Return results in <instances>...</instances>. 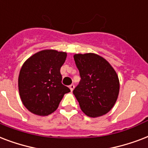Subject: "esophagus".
I'll use <instances>...</instances> for the list:
<instances>
[{
	"instance_id": "obj_1",
	"label": "esophagus",
	"mask_w": 148,
	"mask_h": 148,
	"mask_svg": "<svg viewBox=\"0 0 148 148\" xmlns=\"http://www.w3.org/2000/svg\"><path fill=\"white\" fill-rule=\"evenodd\" d=\"M74 88H75V86L73 84H71L70 86H69V89H70L71 91H73V90H74Z\"/></svg>"
}]
</instances>
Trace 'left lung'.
Masks as SVG:
<instances>
[{
    "mask_svg": "<svg viewBox=\"0 0 148 148\" xmlns=\"http://www.w3.org/2000/svg\"><path fill=\"white\" fill-rule=\"evenodd\" d=\"M73 57L81 77L73 90L80 108L90 117L106 114L117 99V74L105 58L97 54H75Z\"/></svg>",
    "mask_w": 148,
    "mask_h": 148,
    "instance_id": "obj_1",
    "label": "left lung"
}]
</instances>
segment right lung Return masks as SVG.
<instances>
[{"mask_svg":"<svg viewBox=\"0 0 148 148\" xmlns=\"http://www.w3.org/2000/svg\"><path fill=\"white\" fill-rule=\"evenodd\" d=\"M66 56V52L48 49L34 54L23 64L18 76L19 94L24 106L34 114H51L70 92L62 83L60 73Z\"/></svg>","mask_w":148,"mask_h":148,"instance_id":"right-lung-1","label":"right lung"}]
</instances>
